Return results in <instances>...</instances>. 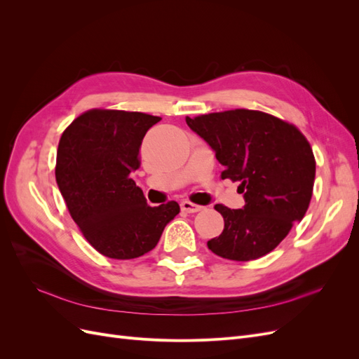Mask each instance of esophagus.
<instances>
[{
	"label": "esophagus",
	"instance_id": "1",
	"mask_svg": "<svg viewBox=\"0 0 359 359\" xmlns=\"http://www.w3.org/2000/svg\"><path fill=\"white\" fill-rule=\"evenodd\" d=\"M202 208H203V206L193 203V202H190V201H182V202H181V210L186 211V212H198V211H201Z\"/></svg>",
	"mask_w": 359,
	"mask_h": 359
}]
</instances>
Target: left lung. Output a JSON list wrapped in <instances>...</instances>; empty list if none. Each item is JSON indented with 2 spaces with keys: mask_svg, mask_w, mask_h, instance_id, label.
I'll return each instance as SVG.
<instances>
[{
  "mask_svg": "<svg viewBox=\"0 0 359 359\" xmlns=\"http://www.w3.org/2000/svg\"><path fill=\"white\" fill-rule=\"evenodd\" d=\"M186 123L215 151L222 178L240 182L245 199L241 210L214 206L224 229L208 248L238 262L273 252L311 201L316 160L306 136L283 119L250 109L186 116Z\"/></svg>",
  "mask_w": 359,
  "mask_h": 359,
  "instance_id": "obj_1",
  "label": "left lung"
}]
</instances>
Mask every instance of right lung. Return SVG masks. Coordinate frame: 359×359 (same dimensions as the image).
<instances>
[{
  "label": "right lung",
  "mask_w": 359,
  "mask_h": 359,
  "mask_svg": "<svg viewBox=\"0 0 359 359\" xmlns=\"http://www.w3.org/2000/svg\"><path fill=\"white\" fill-rule=\"evenodd\" d=\"M160 116L90 109L64 130L55 178L74 223L97 252L135 259L153 250L180 212L175 201L149 206L132 178L139 148Z\"/></svg>",
  "instance_id": "1"
}]
</instances>
